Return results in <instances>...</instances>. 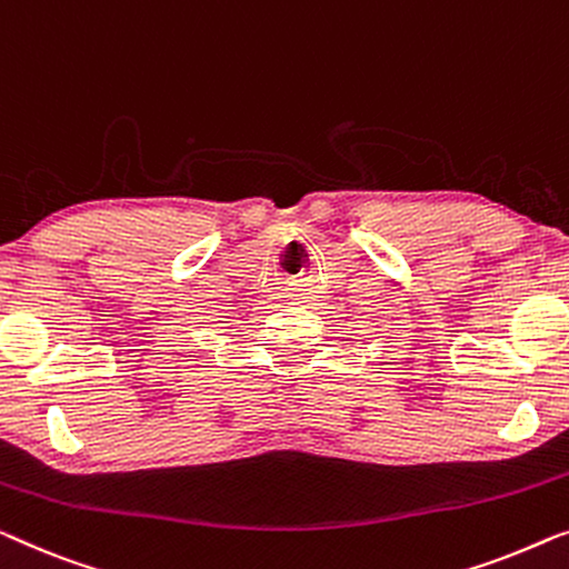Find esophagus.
I'll list each match as a JSON object with an SVG mask.
<instances>
[{
	"label": "esophagus",
	"instance_id": "esophagus-1",
	"mask_svg": "<svg viewBox=\"0 0 569 569\" xmlns=\"http://www.w3.org/2000/svg\"><path fill=\"white\" fill-rule=\"evenodd\" d=\"M300 287H302V284L298 282V279H287V287H284L287 292H284V298H292V300H295V292H298Z\"/></svg>",
	"mask_w": 569,
	"mask_h": 569
}]
</instances>
